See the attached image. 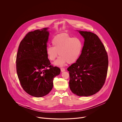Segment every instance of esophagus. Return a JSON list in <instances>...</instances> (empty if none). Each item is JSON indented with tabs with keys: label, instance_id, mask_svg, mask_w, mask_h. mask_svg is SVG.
<instances>
[{
	"label": "esophagus",
	"instance_id": "obj_1",
	"mask_svg": "<svg viewBox=\"0 0 122 122\" xmlns=\"http://www.w3.org/2000/svg\"><path fill=\"white\" fill-rule=\"evenodd\" d=\"M61 72H63V71H65V69H64V68H61Z\"/></svg>",
	"mask_w": 122,
	"mask_h": 122
}]
</instances>
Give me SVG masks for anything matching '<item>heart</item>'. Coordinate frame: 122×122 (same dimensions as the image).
Segmentation results:
<instances>
[{
	"instance_id": "heart-1",
	"label": "heart",
	"mask_w": 122,
	"mask_h": 122,
	"mask_svg": "<svg viewBox=\"0 0 122 122\" xmlns=\"http://www.w3.org/2000/svg\"><path fill=\"white\" fill-rule=\"evenodd\" d=\"M52 45L48 46L46 52L49 60L53 61L60 56L54 62V64L59 66L75 62L79 58L83 49V43L77 37H72L67 33H61L55 36L52 41Z\"/></svg>"
}]
</instances>
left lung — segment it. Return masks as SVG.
Returning <instances> with one entry per match:
<instances>
[{
  "instance_id": "obj_1",
  "label": "left lung",
  "mask_w": 122,
  "mask_h": 122,
  "mask_svg": "<svg viewBox=\"0 0 122 122\" xmlns=\"http://www.w3.org/2000/svg\"><path fill=\"white\" fill-rule=\"evenodd\" d=\"M85 39L82 53L76 63L68 69L69 86L79 96H89L103 86L107 72L108 60L103 44L98 36L90 31H78Z\"/></svg>"
}]
</instances>
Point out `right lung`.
Segmentation results:
<instances>
[{
	"instance_id": "add662e5",
	"label": "right lung",
	"mask_w": 122,
	"mask_h": 122,
	"mask_svg": "<svg viewBox=\"0 0 122 122\" xmlns=\"http://www.w3.org/2000/svg\"><path fill=\"white\" fill-rule=\"evenodd\" d=\"M48 28L28 32L21 41L16 56V71L20 85L29 94L41 97L53 87V78L61 70L53 67L46 52Z\"/></svg>"
}]
</instances>
